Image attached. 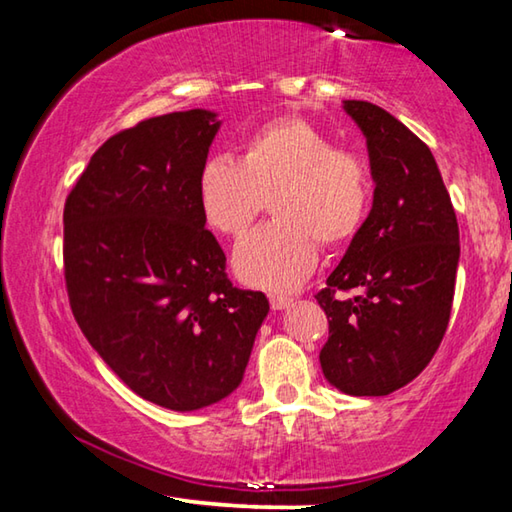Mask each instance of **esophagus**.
Listing matches in <instances>:
<instances>
[{
	"label": "esophagus",
	"mask_w": 512,
	"mask_h": 512,
	"mask_svg": "<svg viewBox=\"0 0 512 512\" xmlns=\"http://www.w3.org/2000/svg\"><path fill=\"white\" fill-rule=\"evenodd\" d=\"M268 302H271L273 309H287L293 298L287 296V293H268Z\"/></svg>",
	"instance_id": "34e87169"
}]
</instances>
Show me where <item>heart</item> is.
<instances>
[{
	"label": "heart",
	"mask_w": 512,
	"mask_h": 512,
	"mask_svg": "<svg viewBox=\"0 0 512 512\" xmlns=\"http://www.w3.org/2000/svg\"><path fill=\"white\" fill-rule=\"evenodd\" d=\"M271 198L277 219L235 253L241 280L291 289L314 271L318 241L341 248L359 235L372 201V178L359 153L302 117H277L241 144L239 162L216 155L198 176V203L210 228L244 237Z\"/></svg>",
	"instance_id": "heart-1"
}]
</instances>
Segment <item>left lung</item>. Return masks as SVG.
<instances>
[{
  "instance_id": "left-lung-1",
  "label": "left lung",
  "mask_w": 512,
  "mask_h": 512,
  "mask_svg": "<svg viewBox=\"0 0 512 512\" xmlns=\"http://www.w3.org/2000/svg\"><path fill=\"white\" fill-rule=\"evenodd\" d=\"M366 135L375 198L316 293L329 323L320 368L348 395H388L427 368L452 314L456 212L429 146L391 112L345 101ZM355 293L341 299L339 292Z\"/></svg>"
}]
</instances>
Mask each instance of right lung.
I'll return each instance as SVG.
<instances>
[{
	"instance_id": "obj_1",
	"label": "right lung",
	"mask_w": 512,
	"mask_h": 512,
	"mask_svg": "<svg viewBox=\"0 0 512 512\" xmlns=\"http://www.w3.org/2000/svg\"><path fill=\"white\" fill-rule=\"evenodd\" d=\"M214 112L144 119L103 142L63 212L65 287L85 339L144 400L196 411L244 379L262 291L232 287L198 176Z\"/></svg>"
}]
</instances>
